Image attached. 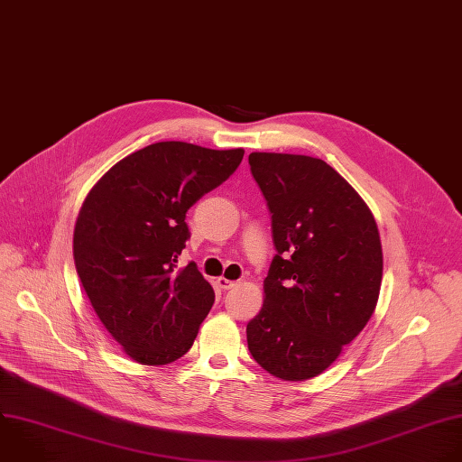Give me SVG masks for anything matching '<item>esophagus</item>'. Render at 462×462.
<instances>
[{
	"label": "esophagus",
	"instance_id": "1",
	"mask_svg": "<svg viewBox=\"0 0 462 462\" xmlns=\"http://www.w3.org/2000/svg\"><path fill=\"white\" fill-rule=\"evenodd\" d=\"M236 284H237L236 281H230V279H226V277H217V286L223 288V290H230V288H234Z\"/></svg>",
	"mask_w": 462,
	"mask_h": 462
}]
</instances>
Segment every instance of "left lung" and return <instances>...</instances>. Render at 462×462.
I'll use <instances>...</instances> for the list:
<instances>
[{
  "label": "left lung",
  "mask_w": 462,
  "mask_h": 462,
  "mask_svg": "<svg viewBox=\"0 0 462 462\" xmlns=\"http://www.w3.org/2000/svg\"><path fill=\"white\" fill-rule=\"evenodd\" d=\"M277 250L261 312L246 325L257 365L282 381L323 374L370 321L383 281L374 214L323 160L252 152Z\"/></svg>",
  "instance_id": "left-lung-1"
}]
</instances>
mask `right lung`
<instances>
[{"mask_svg":"<svg viewBox=\"0 0 462 462\" xmlns=\"http://www.w3.org/2000/svg\"><path fill=\"white\" fill-rule=\"evenodd\" d=\"M243 156V148L153 143L87 194L74 226L76 270L96 316L132 361L169 365L194 345L216 295L196 263L178 268L190 237L185 217Z\"/></svg>","mask_w":462,"mask_h":462,"instance_id":"add662e5","label":"right lung"}]
</instances>
